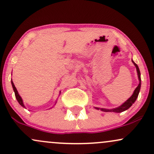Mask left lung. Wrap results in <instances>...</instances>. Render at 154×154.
Listing matches in <instances>:
<instances>
[{"label": "left lung", "mask_w": 154, "mask_h": 154, "mask_svg": "<svg viewBox=\"0 0 154 154\" xmlns=\"http://www.w3.org/2000/svg\"><path fill=\"white\" fill-rule=\"evenodd\" d=\"M132 63L133 64L135 65V66L136 67V70H137V77H138V79H139V84L137 85V87L135 88V90L134 91L133 93L130 98H128L125 103H123L121 106H119V107L114 108V109H103V108H97L95 107V109H100V111H104V112H116V113H121L122 111H125L130 108L131 106L135 103V101L136 99L137 98V96H138L140 90V86H141V78H140V72L139 67L137 66L136 63L134 62L132 60Z\"/></svg>", "instance_id": "8db88e82"}]
</instances>
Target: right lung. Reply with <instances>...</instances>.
<instances>
[{"label": "right lung", "mask_w": 154, "mask_h": 154, "mask_svg": "<svg viewBox=\"0 0 154 154\" xmlns=\"http://www.w3.org/2000/svg\"><path fill=\"white\" fill-rule=\"evenodd\" d=\"M11 85H12V87H13V89H14V93H15V96H16V98H17V101L19 102V103L20 104L21 106H22V107H24V108H26L25 107V106L24 105V103H23V100H22V98H21V96L20 95H19V93H18V91H17V88H16V87H15V85H14V82H13V81H12V79H11ZM60 93H61V92H60ZM60 93H59V95H60ZM56 103H55V104L54 105H56ZM51 108H53V106L51 107Z\"/></svg>", "instance_id": "obj_1"}]
</instances>
